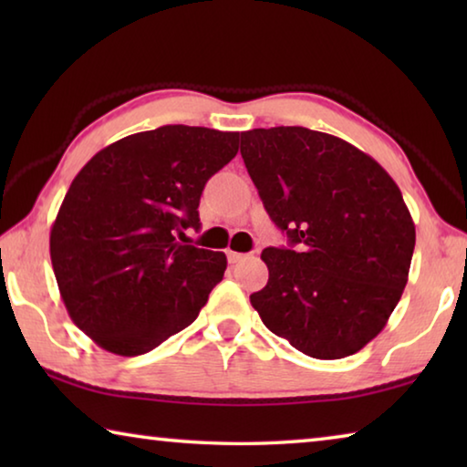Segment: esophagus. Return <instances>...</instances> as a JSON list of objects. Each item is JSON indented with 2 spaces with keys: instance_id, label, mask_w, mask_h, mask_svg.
I'll return each mask as SVG.
<instances>
[{
  "instance_id": "1",
  "label": "esophagus",
  "mask_w": 467,
  "mask_h": 467,
  "mask_svg": "<svg viewBox=\"0 0 467 467\" xmlns=\"http://www.w3.org/2000/svg\"><path fill=\"white\" fill-rule=\"evenodd\" d=\"M243 259H247V255H244V253L228 251V262H231V264H239V262H243Z\"/></svg>"
}]
</instances>
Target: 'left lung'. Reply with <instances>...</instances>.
I'll use <instances>...</instances> for the list:
<instances>
[{
  "instance_id": "left-lung-1",
  "label": "left lung",
  "mask_w": 467,
  "mask_h": 467,
  "mask_svg": "<svg viewBox=\"0 0 467 467\" xmlns=\"http://www.w3.org/2000/svg\"><path fill=\"white\" fill-rule=\"evenodd\" d=\"M241 156L275 226L296 249L267 247L253 309L306 357L365 348L400 303L416 228L400 187L375 158L306 128L241 133Z\"/></svg>"
}]
</instances>
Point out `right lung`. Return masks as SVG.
Returning a JSON list of instances; mask_svg holds the SVG:
<instances>
[{"label":"right lung","instance_id":"add662e5","mask_svg":"<svg viewBox=\"0 0 467 467\" xmlns=\"http://www.w3.org/2000/svg\"><path fill=\"white\" fill-rule=\"evenodd\" d=\"M239 131L164 125L113 141L69 185L49 251L69 317L107 352L138 357L192 326L226 255L181 243Z\"/></svg>","mask_w":467,"mask_h":467}]
</instances>
